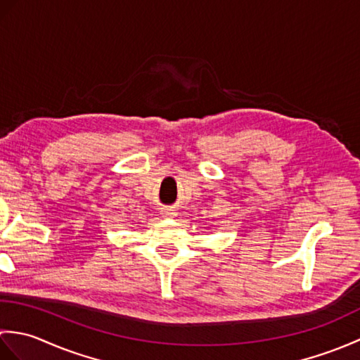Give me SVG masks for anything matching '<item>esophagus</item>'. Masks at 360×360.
Instances as JSON below:
<instances>
[{"mask_svg": "<svg viewBox=\"0 0 360 360\" xmlns=\"http://www.w3.org/2000/svg\"><path fill=\"white\" fill-rule=\"evenodd\" d=\"M160 213H162V217L167 218V219H172V218L178 217V210H174L172 207H165V209L160 210Z\"/></svg>", "mask_w": 360, "mask_h": 360, "instance_id": "esophagus-1", "label": "esophagus"}]
</instances>
